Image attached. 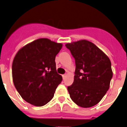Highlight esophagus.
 I'll return each instance as SVG.
<instances>
[{
	"label": "esophagus",
	"instance_id": "1",
	"mask_svg": "<svg viewBox=\"0 0 127 127\" xmlns=\"http://www.w3.org/2000/svg\"><path fill=\"white\" fill-rule=\"evenodd\" d=\"M63 79H65V78H66V74H64V75H63Z\"/></svg>",
	"mask_w": 127,
	"mask_h": 127
}]
</instances>
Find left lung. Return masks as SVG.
<instances>
[{
    "mask_svg": "<svg viewBox=\"0 0 127 127\" xmlns=\"http://www.w3.org/2000/svg\"><path fill=\"white\" fill-rule=\"evenodd\" d=\"M75 61L74 80L68 86L70 98L77 105L89 108L102 100L113 77L108 57L90 41L80 40L66 44Z\"/></svg>",
    "mask_w": 127,
    "mask_h": 127,
    "instance_id": "1",
    "label": "left lung"
}]
</instances>
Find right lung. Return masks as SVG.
Masks as SVG:
<instances>
[{"mask_svg": "<svg viewBox=\"0 0 127 127\" xmlns=\"http://www.w3.org/2000/svg\"><path fill=\"white\" fill-rule=\"evenodd\" d=\"M62 46V44L41 38L27 44L16 53L12 64L13 83L27 102L42 106L53 97L62 81L55 61Z\"/></svg>", "mask_w": 127, "mask_h": 127, "instance_id": "obj_1", "label": "right lung"}]
</instances>
